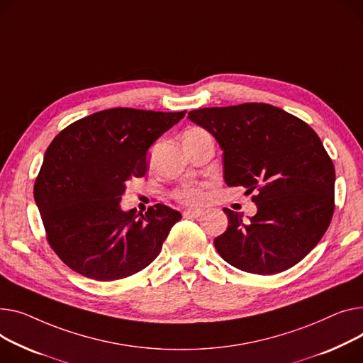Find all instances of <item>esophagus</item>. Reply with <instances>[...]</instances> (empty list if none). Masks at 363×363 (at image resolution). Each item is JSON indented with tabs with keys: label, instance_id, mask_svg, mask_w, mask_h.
<instances>
[{
	"label": "esophagus",
	"instance_id": "obj_1",
	"mask_svg": "<svg viewBox=\"0 0 363 363\" xmlns=\"http://www.w3.org/2000/svg\"><path fill=\"white\" fill-rule=\"evenodd\" d=\"M200 216H203V210L200 208H186L184 211V217H191V219H199Z\"/></svg>",
	"mask_w": 363,
	"mask_h": 363
}]
</instances>
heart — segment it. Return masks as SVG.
Masks as SVG:
<instances>
[{"mask_svg":"<svg viewBox=\"0 0 363 363\" xmlns=\"http://www.w3.org/2000/svg\"><path fill=\"white\" fill-rule=\"evenodd\" d=\"M175 199L184 204H200L204 201L206 194L200 186L196 185H185L175 191Z\"/></svg>","mask_w":363,"mask_h":363,"instance_id":"obj_1","label":"heart"}]
</instances>
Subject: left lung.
I'll list each match as a JSON object with an SVG mask.
<instances>
[{"label": "left lung", "instance_id": "1", "mask_svg": "<svg viewBox=\"0 0 363 363\" xmlns=\"http://www.w3.org/2000/svg\"><path fill=\"white\" fill-rule=\"evenodd\" d=\"M223 150V178L244 186L257 214L225 208L229 225L214 239L220 257L254 274L294 267L315 247L334 211V166L317 133L302 119L267 104L188 112Z\"/></svg>", "mask_w": 363, "mask_h": 363}]
</instances>
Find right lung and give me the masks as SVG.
Masks as SVG:
<instances>
[{
	"label": "right lung",
	"instance_id": "obj_1",
	"mask_svg": "<svg viewBox=\"0 0 363 363\" xmlns=\"http://www.w3.org/2000/svg\"><path fill=\"white\" fill-rule=\"evenodd\" d=\"M185 116L115 108L64 128L50 144L33 196L48 242L71 270L111 281L146 269L181 213L156 204L121 208L127 182L147 172L152 144Z\"/></svg>",
	"mask_w": 363,
	"mask_h": 363
}]
</instances>
